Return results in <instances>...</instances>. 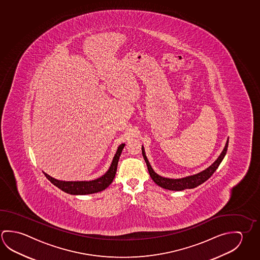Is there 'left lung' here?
<instances>
[{"label": "left lung", "mask_w": 260, "mask_h": 260, "mask_svg": "<svg viewBox=\"0 0 260 260\" xmlns=\"http://www.w3.org/2000/svg\"><path fill=\"white\" fill-rule=\"evenodd\" d=\"M228 146H229V139L226 141L225 148L223 149L221 154L219 155V157H217L211 166H209L205 171H201L198 174L187 176L186 178H182V179H168V178H164V177L157 175L150 166L149 160L145 155V150L143 147H142V155H143L145 162H146L147 167H148V171H149V175H150V178L152 179L154 182L157 184V186L163 187V188L179 191V190H184V189H187V188H194V187L200 186V184L204 183L207 179H209L212 176L213 173L216 171V170L219 166V164L223 160V158L225 157L226 150H228Z\"/></svg>", "instance_id": "obj_1"}]
</instances>
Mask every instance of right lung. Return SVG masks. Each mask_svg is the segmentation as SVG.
<instances>
[{"mask_svg":"<svg viewBox=\"0 0 260 260\" xmlns=\"http://www.w3.org/2000/svg\"><path fill=\"white\" fill-rule=\"evenodd\" d=\"M124 146H125L124 143L119 145L117 151H116L115 156L112 159L110 169L108 170L105 174L102 176V177H100L98 179L89 180V181H63V180L54 179L45 172H43V174L45 175V177L54 186L59 187L62 191L66 192L68 194L87 195V194H92V193L103 191L106 187L111 185V182L113 181V179L115 178L119 156L122 152Z\"/></svg>","mask_w":260,"mask_h":260,"instance_id":"right-lung-1","label":"right lung"}]
</instances>
